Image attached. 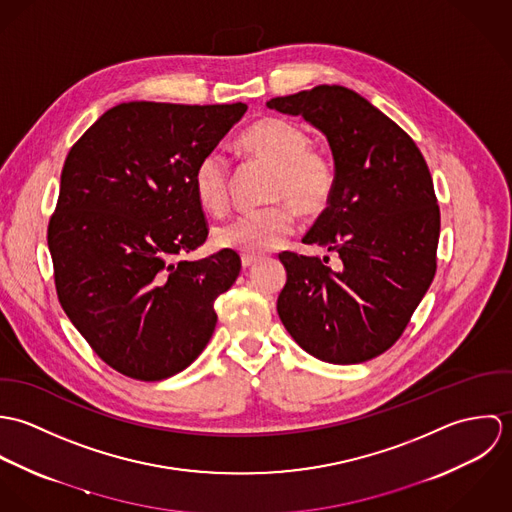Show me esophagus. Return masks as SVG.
<instances>
[{
  "label": "esophagus",
  "instance_id": "34e87169",
  "mask_svg": "<svg viewBox=\"0 0 512 512\" xmlns=\"http://www.w3.org/2000/svg\"><path fill=\"white\" fill-rule=\"evenodd\" d=\"M240 260H242V268H252L260 262V258H256V256H242Z\"/></svg>",
  "mask_w": 512,
  "mask_h": 512
}]
</instances>
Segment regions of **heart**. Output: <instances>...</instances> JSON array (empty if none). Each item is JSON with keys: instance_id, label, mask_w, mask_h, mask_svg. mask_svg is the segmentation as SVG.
<instances>
[{"instance_id": "b5f03b06", "label": "heart", "mask_w": 512, "mask_h": 512, "mask_svg": "<svg viewBox=\"0 0 512 512\" xmlns=\"http://www.w3.org/2000/svg\"><path fill=\"white\" fill-rule=\"evenodd\" d=\"M309 142V134L299 124L284 118H264L240 136L238 147L248 159L272 167L264 199L274 203L220 224L215 230L219 248L242 256L272 252L292 234L295 209L305 217H317L329 207L335 167ZM191 181L205 211L222 215L228 209L230 169L219 151L199 159Z\"/></svg>"}]
</instances>
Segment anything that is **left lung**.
<instances>
[{
  "instance_id": "1",
  "label": "left lung",
  "mask_w": 512,
  "mask_h": 512,
  "mask_svg": "<svg viewBox=\"0 0 512 512\" xmlns=\"http://www.w3.org/2000/svg\"><path fill=\"white\" fill-rule=\"evenodd\" d=\"M325 134L335 161L329 207L305 244L329 256L282 252L288 282L278 313L293 341L333 365L388 351L436 276L439 207L428 163L414 140L366 98L321 84L266 102Z\"/></svg>"
}]
</instances>
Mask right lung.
Segmentation results:
<instances>
[{
    "label": "right lung",
    "mask_w": 512,
    "mask_h": 512,
    "mask_svg": "<svg viewBox=\"0 0 512 512\" xmlns=\"http://www.w3.org/2000/svg\"><path fill=\"white\" fill-rule=\"evenodd\" d=\"M246 108L124 102L65 159L47 230L57 295L92 351L130 378H169L213 337L215 299L236 282L240 256H179L209 234L195 165Z\"/></svg>",
    "instance_id": "add662e5"
}]
</instances>
